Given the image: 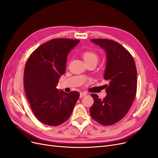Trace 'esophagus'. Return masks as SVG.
<instances>
[{
    "label": "esophagus",
    "instance_id": "obj_1",
    "mask_svg": "<svg viewBox=\"0 0 158 158\" xmlns=\"http://www.w3.org/2000/svg\"><path fill=\"white\" fill-rule=\"evenodd\" d=\"M86 95V93L84 92H80V98H82V97H84V95Z\"/></svg>",
    "mask_w": 158,
    "mask_h": 158
}]
</instances>
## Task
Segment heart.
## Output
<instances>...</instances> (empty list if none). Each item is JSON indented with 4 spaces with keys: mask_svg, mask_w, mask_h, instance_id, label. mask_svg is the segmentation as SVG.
Instances as JSON below:
<instances>
[{
    "mask_svg": "<svg viewBox=\"0 0 158 158\" xmlns=\"http://www.w3.org/2000/svg\"><path fill=\"white\" fill-rule=\"evenodd\" d=\"M83 59L84 62H90V61H95L98 62V55L94 51H85L83 55Z\"/></svg>",
    "mask_w": 158,
    "mask_h": 158,
    "instance_id": "1",
    "label": "heart"
}]
</instances>
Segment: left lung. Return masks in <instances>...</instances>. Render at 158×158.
Listing matches in <instances>:
<instances>
[{
  "label": "left lung",
  "mask_w": 158,
  "mask_h": 158,
  "mask_svg": "<svg viewBox=\"0 0 158 158\" xmlns=\"http://www.w3.org/2000/svg\"><path fill=\"white\" fill-rule=\"evenodd\" d=\"M103 49L106 55L103 78L106 96L103 99L92 94L94 103L90 114L103 125H111L126 115L136 96L137 72L133 57L118 43L105 39L91 40Z\"/></svg>",
  "instance_id": "left-lung-1"
}]
</instances>
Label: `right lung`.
Here are the masks:
<instances>
[{"mask_svg":"<svg viewBox=\"0 0 158 158\" xmlns=\"http://www.w3.org/2000/svg\"><path fill=\"white\" fill-rule=\"evenodd\" d=\"M80 42L77 40L55 39L33 51L24 69V89L36 118L49 126H58L71 115L80 97L78 92L69 94L56 88L66 70L67 56Z\"/></svg>","mask_w":158,"mask_h":158,"instance_id":"1","label":"right lung"}]
</instances>
